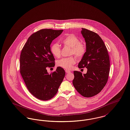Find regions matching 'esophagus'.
<instances>
[{"label": "esophagus", "instance_id": "obj_1", "mask_svg": "<svg viewBox=\"0 0 130 130\" xmlns=\"http://www.w3.org/2000/svg\"><path fill=\"white\" fill-rule=\"evenodd\" d=\"M65 72H66V73L67 74H69V73H70L71 72L70 71H68V70H66L65 71Z\"/></svg>", "mask_w": 130, "mask_h": 130}]
</instances>
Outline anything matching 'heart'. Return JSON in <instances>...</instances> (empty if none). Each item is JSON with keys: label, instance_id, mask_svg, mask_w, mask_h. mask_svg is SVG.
<instances>
[{"label": "heart", "instance_id": "1", "mask_svg": "<svg viewBox=\"0 0 130 130\" xmlns=\"http://www.w3.org/2000/svg\"><path fill=\"white\" fill-rule=\"evenodd\" d=\"M62 43L66 46L71 47V53L74 54L76 57L79 58L82 57L85 52V46L79 42V40L73 34H70L61 41ZM51 51L52 54L56 57H59L60 55V48L57 43L53 44L51 46ZM76 62L75 57H70L68 58H63L57 62V65L66 70L72 69L73 65Z\"/></svg>", "mask_w": 130, "mask_h": 130}]
</instances>
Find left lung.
<instances>
[{
	"label": "left lung",
	"mask_w": 130,
	"mask_h": 130,
	"mask_svg": "<svg viewBox=\"0 0 130 130\" xmlns=\"http://www.w3.org/2000/svg\"><path fill=\"white\" fill-rule=\"evenodd\" d=\"M86 43V52L79 62V68L86 67V74L75 71L73 84L84 97H91L101 91L108 79L110 62L107 47L97 33L82 28Z\"/></svg>",
	"instance_id": "1"
}]
</instances>
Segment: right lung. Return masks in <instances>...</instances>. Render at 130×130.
I'll use <instances>...</instances> for the list:
<instances>
[{"label":"right lung","instance_id":"obj_1","mask_svg":"<svg viewBox=\"0 0 130 130\" xmlns=\"http://www.w3.org/2000/svg\"><path fill=\"white\" fill-rule=\"evenodd\" d=\"M63 30L44 29L33 33L23 46L20 56V73L28 90L38 99L46 101L57 93L65 75L57 67L49 74L47 67L55 65L50 45Z\"/></svg>","mask_w":130,"mask_h":130}]
</instances>
